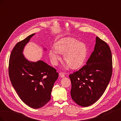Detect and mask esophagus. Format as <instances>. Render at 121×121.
<instances>
[{
    "label": "esophagus",
    "instance_id": "obj_1",
    "mask_svg": "<svg viewBox=\"0 0 121 121\" xmlns=\"http://www.w3.org/2000/svg\"><path fill=\"white\" fill-rule=\"evenodd\" d=\"M59 75L60 77H61V78H64L65 77V74L63 72H60L59 73Z\"/></svg>",
    "mask_w": 121,
    "mask_h": 121
}]
</instances>
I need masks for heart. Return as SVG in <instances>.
Segmentation results:
<instances>
[{"label": "heart", "mask_w": 121, "mask_h": 121, "mask_svg": "<svg viewBox=\"0 0 121 121\" xmlns=\"http://www.w3.org/2000/svg\"><path fill=\"white\" fill-rule=\"evenodd\" d=\"M54 49L49 52V56L52 63L56 65L60 60V53L64 54L66 62L65 67L69 65L72 69H77L82 66L87 55L86 44L72 37H65L60 39L54 44Z\"/></svg>", "instance_id": "b5f03b06"}]
</instances>
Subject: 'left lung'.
<instances>
[{"label":"left lung","mask_w":121,"mask_h":121,"mask_svg":"<svg viewBox=\"0 0 121 121\" xmlns=\"http://www.w3.org/2000/svg\"><path fill=\"white\" fill-rule=\"evenodd\" d=\"M112 56L108 44L96 37V43L86 65L69 75L71 95L76 103L88 107L102 96L112 75Z\"/></svg>","instance_id":"1"}]
</instances>
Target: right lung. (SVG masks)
Wrapping results in <instances>:
<instances>
[{"instance_id":"obj_1","label":"right lung","mask_w":121,"mask_h":121,"mask_svg":"<svg viewBox=\"0 0 121 121\" xmlns=\"http://www.w3.org/2000/svg\"><path fill=\"white\" fill-rule=\"evenodd\" d=\"M34 35L29 36L14 47L9 57V73L12 85L21 100L29 107L39 108L50 100L58 73L42 60L32 62L24 56V47Z\"/></svg>"}]
</instances>
